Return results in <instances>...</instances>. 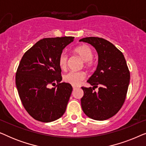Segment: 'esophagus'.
<instances>
[{
    "label": "esophagus",
    "mask_w": 146,
    "mask_h": 146,
    "mask_svg": "<svg viewBox=\"0 0 146 146\" xmlns=\"http://www.w3.org/2000/svg\"><path fill=\"white\" fill-rule=\"evenodd\" d=\"M78 88L77 86H73V90H76Z\"/></svg>",
    "instance_id": "34e87169"
}]
</instances>
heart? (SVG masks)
<instances>
[{
	"instance_id": "obj_1",
	"label": "heart",
	"mask_w": 146,
	"mask_h": 146,
	"mask_svg": "<svg viewBox=\"0 0 146 146\" xmlns=\"http://www.w3.org/2000/svg\"><path fill=\"white\" fill-rule=\"evenodd\" d=\"M75 54L78 56L84 61V66L88 68H92L95 65V62L93 60L94 51L88 45H81L74 50ZM68 61V56L65 52L60 55L58 64L62 70H66ZM86 74L84 72H69L64 76V81L72 86H78L81 82L84 80Z\"/></svg>"
}]
</instances>
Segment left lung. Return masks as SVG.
<instances>
[{"label":"left lung","instance_id":"1","mask_svg":"<svg viewBox=\"0 0 146 146\" xmlns=\"http://www.w3.org/2000/svg\"><path fill=\"white\" fill-rule=\"evenodd\" d=\"M93 46L98 54L96 70L87 82L93 87H82V110L88 117L106 120L117 113L126 97L130 74L122 52L113 44L98 37L80 40ZM99 86L98 93L93 91Z\"/></svg>","mask_w":146,"mask_h":146}]
</instances>
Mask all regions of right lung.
<instances>
[{
    "instance_id": "right-lung-1",
    "label": "right lung",
    "mask_w": 146,
    "mask_h": 146,
    "mask_svg": "<svg viewBox=\"0 0 146 146\" xmlns=\"http://www.w3.org/2000/svg\"><path fill=\"white\" fill-rule=\"evenodd\" d=\"M74 38L42 39L26 52L20 62L16 74L18 92L26 110L38 121L50 122L65 112L72 87L60 82L62 78L58 58ZM56 83L55 87L49 88Z\"/></svg>"
}]
</instances>
